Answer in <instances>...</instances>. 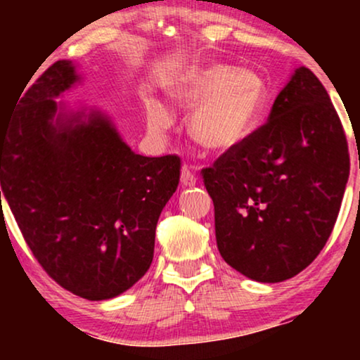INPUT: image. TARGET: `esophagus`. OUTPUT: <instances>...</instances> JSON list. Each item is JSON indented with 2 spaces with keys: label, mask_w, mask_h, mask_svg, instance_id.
<instances>
[{
  "label": "esophagus",
  "mask_w": 360,
  "mask_h": 360,
  "mask_svg": "<svg viewBox=\"0 0 360 360\" xmlns=\"http://www.w3.org/2000/svg\"><path fill=\"white\" fill-rule=\"evenodd\" d=\"M198 183V176L194 172V169L188 164H184L183 169H181V184L183 186H194Z\"/></svg>",
  "instance_id": "1"
}]
</instances>
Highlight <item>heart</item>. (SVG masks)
<instances>
[{"instance_id": "b5f03b06", "label": "heart", "mask_w": 360, "mask_h": 360, "mask_svg": "<svg viewBox=\"0 0 360 360\" xmlns=\"http://www.w3.org/2000/svg\"><path fill=\"white\" fill-rule=\"evenodd\" d=\"M169 94L183 108L193 106L189 135L217 154L240 147L266 108V88L257 74L225 64L189 65L172 82ZM147 122L155 134H162L172 125V115L162 103L148 101Z\"/></svg>"}]
</instances>
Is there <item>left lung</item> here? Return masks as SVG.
Instances as JSON below:
<instances>
[{"label":"left lung","mask_w":360,"mask_h":360,"mask_svg":"<svg viewBox=\"0 0 360 360\" xmlns=\"http://www.w3.org/2000/svg\"><path fill=\"white\" fill-rule=\"evenodd\" d=\"M349 171L340 118L320 79L301 65L269 120L203 169L223 260L259 283L307 269L332 233Z\"/></svg>","instance_id":"left-lung-1"}]
</instances>
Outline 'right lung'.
Masks as SVG:
<instances>
[{"label": "right lung", "instance_id": "obj_1", "mask_svg": "<svg viewBox=\"0 0 360 360\" xmlns=\"http://www.w3.org/2000/svg\"><path fill=\"white\" fill-rule=\"evenodd\" d=\"M77 81L71 60L56 62L0 125V206L3 196L57 284L100 301L122 295L150 267L181 159L135 154L101 111L65 113L53 98Z\"/></svg>", "mask_w": 360, "mask_h": 360}]
</instances>
